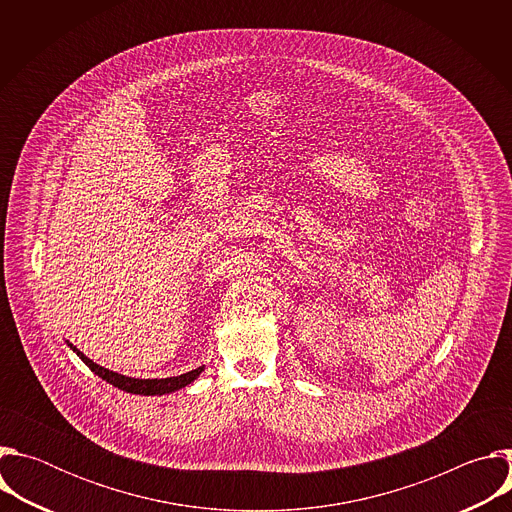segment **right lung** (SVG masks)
<instances>
[{"label": "right lung", "instance_id": "add662e5", "mask_svg": "<svg viewBox=\"0 0 512 512\" xmlns=\"http://www.w3.org/2000/svg\"><path fill=\"white\" fill-rule=\"evenodd\" d=\"M72 350L77 352V356L87 364V367L99 375L103 381L111 383L113 387L125 391V393H133V395H164V393H172V391H178L186 385H190L200 373L204 367H198L190 373H184L180 377H170V379H131V377H125V375H119V373H113L109 369H103L99 367L97 362H93L91 358H87L79 348H75L72 344H68Z\"/></svg>", "mask_w": 512, "mask_h": 512}]
</instances>
